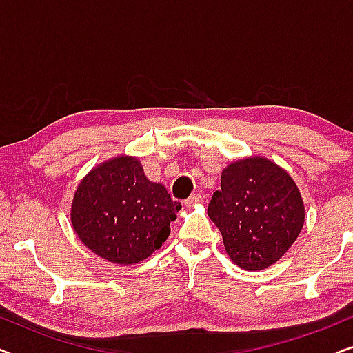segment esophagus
<instances>
[{
	"mask_svg": "<svg viewBox=\"0 0 353 353\" xmlns=\"http://www.w3.org/2000/svg\"><path fill=\"white\" fill-rule=\"evenodd\" d=\"M202 201H204V199H202V196L197 194V192H196V194H191V197H188V199L185 201V205H186V207H191V205L201 204Z\"/></svg>",
	"mask_w": 353,
	"mask_h": 353,
	"instance_id": "34e87169",
	"label": "esophagus"
}]
</instances>
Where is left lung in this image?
<instances>
[{
	"instance_id": "obj_1",
	"label": "left lung",
	"mask_w": 353,
	"mask_h": 353,
	"mask_svg": "<svg viewBox=\"0 0 353 353\" xmlns=\"http://www.w3.org/2000/svg\"><path fill=\"white\" fill-rule=\"evenodd\" d=\"M220 185L207 214L230 259L249 272L276 263L305 221L302 196L289 173L265 157H245L221 172Z\"/></svg>"
}]
</instances>
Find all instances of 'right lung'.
Here are the masks:
<instances>
[{"label": "right lung", "instance_id": "right-lung-1", "mask_svg": "<svg viewBox=\"0 0 353 353\" xmlns=\"http://www.w3.org/2000/svg\"><path fill=\"white\" fill-rule=\"evenodd\" d=\"M180 209L163 185L148 180L137 157L119 156L80 181L70 220L91 252L112 263L133 265L161 249Z\"/></svg>", "mask_w": 353, "mask_h": 353}]
</instances>
